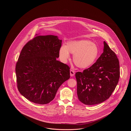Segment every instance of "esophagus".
I'll return each mask as SVG.
<instances>
[{
    "mask_svg": "<svg viewBox=\"0 0 131 131\" xmlns=\"http://www.w3.org/2000/svg\"><path fill=\"white\" fill-rule=\"evenodd\" d=\"M70 76H73L74 74H75V72H74V71H73V70H70Z\"/></svg>",
    "mask_w": 131,
    "mask_h": 131,
    "instance_id": "34e87169",
    "label": "esophagus"
}]
</instances>
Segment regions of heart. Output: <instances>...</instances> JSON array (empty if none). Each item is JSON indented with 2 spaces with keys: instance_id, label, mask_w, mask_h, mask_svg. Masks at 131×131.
Returning a JSON list of instances; mask_svg holds the SVG:
<instances>
[{
  "instance_id": "1",
  "label": "heart",
  "mask_w": 131,
  "mask_h": 131,
  "mask_svg": "<svg viewBox=\"0 0 131 131\" xmlns=\"http://www.w3.org/2000/svg\"><path fill=\"white\" fill-rule=\"evenodd\" d=\"M99 53L96 45L85 40L67 42L66 46H62L59 50V56L63 61L69 59V53L72 54L74 64L82 69L92 66L97 59Z\"/></svg>"
}]
</instances>
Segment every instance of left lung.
<instances>
[{
  "mask_svg": "<svg viewBox=\"0 0 131 131\" xmlns=\"http://www.w3.org/2000/svg\"><path fill=\"white\" fill-rule=\"evenodd\" d=\"M103 53L91 67L75 74L79 100L86 105L103 102L114 91L120 77L119 62L105 41Z\"/></svg>",
  "mask_w": 131,
  "mask_h": 131,
  "instance_id": "obj_1",
  "label": "left lung"
}]
</instances>
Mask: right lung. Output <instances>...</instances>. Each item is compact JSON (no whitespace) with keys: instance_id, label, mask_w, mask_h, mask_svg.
<instances>
[{"instance_id":"right-lung-1","label":"right lung","mask_w":131,"mask_h":131,"mask_svg":"<svg viewBox=\"0 0 131 131\" xmlns=\"http://www.w3.org/2000/svg\"><path fill=\"white\" fill-rule=\"evenodd\" d=\"M61 45L57 36H37L22 48L15 68L17 88L28 100L50 103L70 77L68 66L56 60Z\"/></svg>"}]
</instances>
